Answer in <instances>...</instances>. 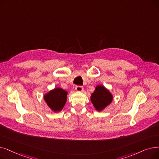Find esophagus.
<instances>
[{"label":"esophagus","instance_id":"esophagus-1","mask_svg":"<svg viewBox=\"0 0 159 159\" xmlns=\"http://www.w3.org/2000/svg\"><path fill=\"white\" fill-rule=\"evenodd\" d=\"M83 86H75V89L78 92H82V90H83Z\"/></svg>","mask_w":159,"mask_h":159}]
</instances>
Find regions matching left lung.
I'll list each match as a JSON object with an SVG mask.
<instances>
[{
	"mask_svg": "<svg viewBox=\"0 0 159 159\" xmlns=\"http://www.w3.org/2000/svg\"><path fill=\"white\" fill-rule=\"evenodd\" d=\"M112 95L105 87L98 86L91 95V101L95 109L101 111L112 101Z\"/></svg>",
	"mask_w": 159,
	"mask_h": 159,
	"instance_id": "1",
	"label": "left lung"
}]
</instances>
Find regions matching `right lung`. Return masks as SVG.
I'll use <instances>...</instances> for the list:
<instances>
[{"label":"right lung","mask_w":159,"mask_h":159,"mask_svg":"<svg viewBox=\"0 0 159 159\" xmlns=\"http://www.w3.org/2000/svg\"><path fill=\"white\" fill-rule=\"evenodd\" d=\"M67 92L61 88H55L47 93L44 99L53 111H60L66 104L67 100Z\"/></svg>","instance_id":"right-lung-1"}]
</instances>
